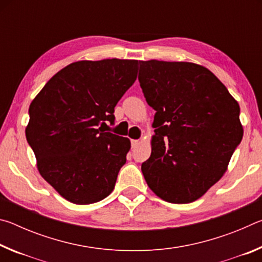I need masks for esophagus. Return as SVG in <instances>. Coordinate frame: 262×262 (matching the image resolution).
<instances>
[{
    "mask_svg": "<svg viewBox=\"0 0 262 262\" xmlns=\"http://www.w3.org/2000/svg\"><path fill=\"white\" fill-rule=\"evenodd\" d=\"M140 144L139 140H132V148H136Z\"/></svg>",
    "mask_w": 262,
    "mask_h": 262,
    "instance_id": "1",
    "label": "esophagus"
}]
</instances>
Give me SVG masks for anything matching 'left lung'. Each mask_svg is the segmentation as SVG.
<instances>
[{
  "label": "left lung",
  "instance_id": "8db88e82",
  "mask_svg": "<svg viewBox=\"0 0 262 262\" xmlns=\"http://www.w3.org/2000/svg\"><path fill=\"white\" fill-rule=\"evenodd\" d=\"M139 81L156 111L151 155L141 166L144 179L166 202L198 200L223 177L243 139L238 101L193 62L140 61Z\"/></svg>",
  "mask_w": 262,
  "mask_h": 262
}]
</instances>
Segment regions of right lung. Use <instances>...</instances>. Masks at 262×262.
Wrapping results in <instances>:
<instances>
[{"instance_id":"obj_1","label":"right lung","mask_w":262,"mask_h":262,"mask_svg":"<svg viewBox=\"0 0 262 262\" xmlns=\"http://www.w3.org/2000/svg\"><path fill=\"white\" fill-rule=\"evenodd\" d=\"M137 69V60L73 62L31 103L26 140L39 173L67 201L90 205L114 189L130 141L105 130Z\"/></svg>"}]
</instances>
